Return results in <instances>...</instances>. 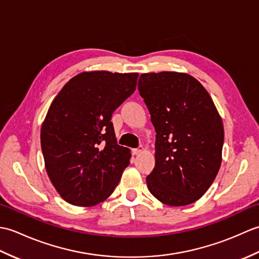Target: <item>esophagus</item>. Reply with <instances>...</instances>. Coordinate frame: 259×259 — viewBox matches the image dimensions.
<instances>
[{
	"mask_svg": "<svg viewBox=\"0 0 259 259\" xmlns=\"http://www.w3.org/2000/svg\"><path fill=\"white\" fill-rule=\"evenodd\" d=\"M142 151H144V147L140 146L139 148H136V149H133V155L137 156V155H139V153H141Z\"/></svg>",
	"mask_w": 259,
	"mask_h": 259,
	"instance_id": "obj_1",
	"label": "esophagus"
}]
</instances>
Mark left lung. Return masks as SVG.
Wrapping results in <instances>:
<instances>
[{"instance_id":"obj_1","label":"left lung","mask_w":259,"mask_h":259,"mask_svg":"<svg viewBox=\"0 0 259 259\" xmlns=\"http://www.w3.org/2000/svg\"><path fill=\"white\" fill-rule=\"evenodd\" d=\"M138 90L157 134L148 189L164 205H190L203 196L221 168V115L207 90L188 73H142Z\"/></svg>"}]
</instances>
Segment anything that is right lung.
<instances>
[{
	"mask_svg": "<svg viewBox=\"0 0 259 259\" xmlns=\"http://www.w3.org/2000/svg\"><path fill=\"white\" fill-rule=\"evenodd\" d=\"M138 73L81 72L54 98L41 148L54 188L71 205L91 207L112 194L130 162L115 139L112 113L136 90Z\"/></svg>",
	"mask_w": 259,
	"mask_h": 259,
	"instance_id": "1",
	"label": "right lung"
}]
</instances>
